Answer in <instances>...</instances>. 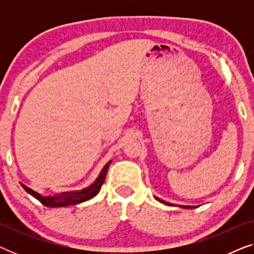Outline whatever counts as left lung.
<instances>
[{
    "label": "left lung",
    "mask_w": 254,
    "mask_h": 254,
    "mask_svg": "<svg viewBox=\"0 0 254 254\" xmlns=\"http://www.w3.org/2000/svg\"><path fill=\"white\" fill-rule=\"evenodd\" d=\"M155 199L157 200V201H159V202H162V203H164V204H168V206H176V204L170 203V202H166V201H164V200H161V199H159V197H157V196H155ZM178 207H180V208H185V209H193V208H195V206H182V204H178Z\"/></svg>",
    "instance_id": "left-lung-1"
}]
</instances>
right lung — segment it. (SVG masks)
<instances>
[{
	"label": "right lung",
	"mask_w": 254,
	"mask_h": 254,
	"mask_svg": "<svg viewBox=\"0 0 254 254\" xmlns=\"http://www.w3.org/2000/svg\"><path fill=\"white\" fill-rule=\"evenodd\" d=\"M111 163L112 161H109L106 163V165L104 166L100 171L99 176L97 177V179L93 182L91 185L85 187L81 190H72V192H62L60 194H57V195L53 196H44L41 194L37 193L36 190H31L30 187L24 185V184H20L23 186V189L26 190L27 193L31 194L33 197H36L37 200H39L44 206L46 207H67V206H72V204L84 202V201H88L92 199L93 196H96L97 194L99 193L100 189H102V185L105 180L107 170H109Z\"/></svg>",
	"instance_id": "1"
}]
</instances>
